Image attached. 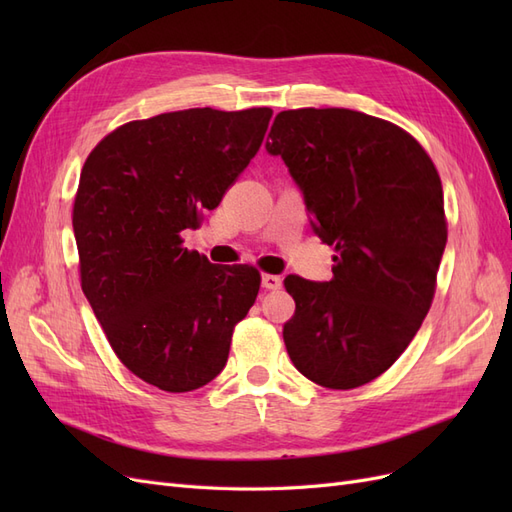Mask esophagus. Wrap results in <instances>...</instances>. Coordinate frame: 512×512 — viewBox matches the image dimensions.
I'll return each instance as SVG.
<instances>
[{
	"mask_svg": "<svg viewBox=\"0 0 512 512\" xmlns=\"http://www.w3.org/2000/svg\"><path fill=\"white\" fill-rule=\"evenodd\" d=\"M262 288H265V290H280L282 288V277L265 273V275H262Z\"/></svg>",
	"mask_w": 512,
	"mask_h": 512,
	"instance_id": "esophagus-1",
	"label": "esophagus"
}]
</instances>
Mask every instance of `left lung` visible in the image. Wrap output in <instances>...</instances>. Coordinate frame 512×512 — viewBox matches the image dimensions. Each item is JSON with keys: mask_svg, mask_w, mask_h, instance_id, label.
<instances>
[{"mask_svg": "<svg viewBox=\"0 0 512 512\" xmlns=\"http://www.w3.org/2000/svg\"><path fill=\"white\" fill-rule=\"evenodd\" d=\"M267 151L335 247L333 280H284L297 305L288 356L324 389H356L399 359L431 307L448 232L440 175L412 134L350 108L282 111Z\"/></svg>", "mask_w": 512, "mask_h": 512, "instance_id": "1", "label": "left lung"}]
</instances>
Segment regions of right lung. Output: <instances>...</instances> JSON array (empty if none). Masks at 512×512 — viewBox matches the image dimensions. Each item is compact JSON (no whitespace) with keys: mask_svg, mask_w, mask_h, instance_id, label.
<instances>
[{"mask_svg":"<svg viewBox=\"0 0 512 512\" xmlns=\"http://www.w3.org/2000/svg\"><path fill=\"white\" fill-rule=\"evenodd\" d=\"M271 115L188 108L130 121L83 164L72 207L81 288L117 359L162 391L218 376L256 301L258 269L211 265L181 232L220 205Z\"/></svg>","mask_w":512,"mask_h":512,"instance_id":"right-lung-1","label":"right lung"}]
</instances>
